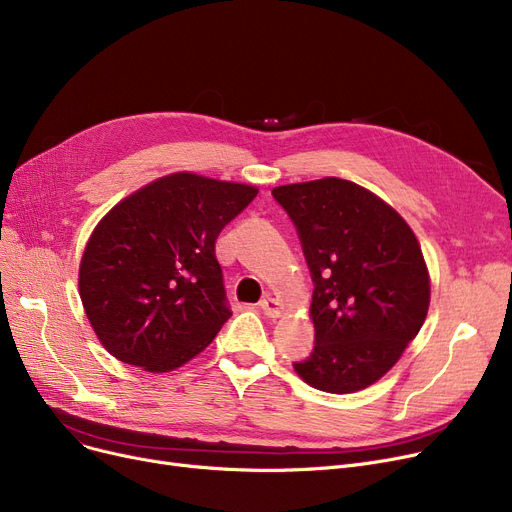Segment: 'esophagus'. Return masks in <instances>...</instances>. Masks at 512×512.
I'll list each match as a JSON object with an SVG mask.
<instances>
[{
    "mask_svg": "<svg viewBox=\"0 0 512 512\" xmlns=\"http://www.w3.org/2000/svg\"><path fill=\"white\" fill-rule=\"evenodd\" d=\"M259 307L263 309V313H265L267 317H280V315H282V303H280L278 299H274L272 294H267L265 299H261Z\"/></svg>",
    "mask_w": 512,
    "mask_h": 512,
    "instance_id": "obj_1",
    "label": "esophagus"
}]
</instances>
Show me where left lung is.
<instances>
[{
  "label": "left lung",
  "instance_id": "left-lung-1",
  "mask_svg": "<svg viewBox=\"0 0 512 512\" xmlns=\"http://www.w3.org/2000/svg\"><path fill=\"white\" fill-rule=\"evenodd\" d=\"M309 265L315 348L294 371L309 386L351 394L396 365L429 309V272L405 218L342 178L276 186Z\"/></svg>",
  "mask_w": 512,
  "mask_h": 512
}]
</instances>
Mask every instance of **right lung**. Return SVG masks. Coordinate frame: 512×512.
<instances>
[{
    "instance_id": "right-lung-1",
    "label": "right lung",
    "mask_w": 512,
    "mask_h": 512,
    "mask_svg": "<svg viewBox=\"0 0 512 512\" xmlns=\"http://www.w3.org/2000/svg\"><path fill=\"white\" fill-rule=\"evenodd\" d=\"M257 193L174 172L103 215L80 259L78 292L107 353L168 373L209 346L232 315L215 240Z\"/></svg>"
}]
</instances>
